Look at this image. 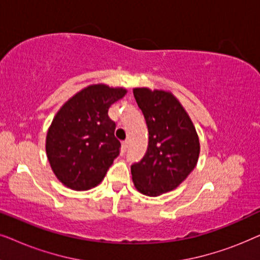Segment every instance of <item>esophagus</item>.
<instances>
[{"mask_svg":"<svg viewBox=\"0 0 260 260\" xmlns=\"http://www.w3.org/2000/svg\"><path fill=\"white\" fill-rule=\"evenodd\" d=\"M127 145H129V142L127 141H124L122 143V148H120V152H122V155L125 154L126 149H127Z\"/></svg>","mask_w":260,"mask_h":260,"instance_id":"1","label":"esophagus"}]
</instances>
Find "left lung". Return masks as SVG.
Listing matches in <instances>:
<instances>
[{
    "label": "left lung",
    "mask_w": 260,
    "mask_h": 260,
    "mask_svg": "<svg viewBox=\"0 0 260 260\" xmlns=\"http://www.w3.org/2000/svg\"><path fill=\"white\" fill-rule=\"evenodd\" d=\"M138 108L147 122L148 149L131 166L135 187L148 197L175 189L198 163L200 142L197 130L180 102L170 92L134 88Z\"/></svg>",
    "instance_id": "1"
}]
</instances>
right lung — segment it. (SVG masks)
Wrapping results in <instances>:
<instances>
[{
    "instance_id": "obj_1",
    "label": "right lung",
    "mask_w": 260,
    "mask_h": 260,
    "mask_svg": "<svg viewBox=\"0 0 260 260\" xmlns=\"http://www.w3.org/2000/svg\"><path fill=\"white\" fill-rule=\"evenodd\" d=\"M125 88L98 84L85 87L56 113L46 137V152L60 182L74 190L102 182L120 151L116 123L109 108L123 98Z\"/></svg>"
}]
</instances>
